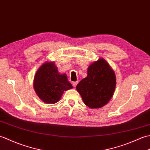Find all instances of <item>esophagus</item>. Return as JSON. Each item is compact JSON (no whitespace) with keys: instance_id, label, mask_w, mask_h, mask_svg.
I'll list each match as a JSON object with an SVG mask.
<instances>
[{"instance_id":"obj_1","label":"esophagus","mask_w":150,"mask_h":150,"mask_svg":"<svg viewBox=\"0 0 150 150\" xmlns=\"http://www.w3.org/2000/svg\"><path fill=\"white\" fill-rule=\"evenodd\" d=\"M77 84H78V81H77V82H73V83H72V84H73V87H76V86H77Z\"/></svg>"}]
</instances>
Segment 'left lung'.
I'll return each instance as SVG.
<instances>
[{
  "label": "left lung",
  "mask_w": 150,
  "mask_h": 150,
  "mask_svg": "<svg viewBox=\"0 0 150 150\" xmlns=\"http://www.w3.org/2000/svg\"><path fill=\"white\" fill-rule=\"evenodd\" d=\"M116 77L106 60L100 58L88 66L87 77L77 85L84 103L91 109L104 106L113 97Z\"/></svg>",
  "instance_id": "8db88e82"
}]
</instances>
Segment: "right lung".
Masks as SVG:
<instances>
[{
  "mask_svg": "<svg viewBox=\"0 0 150 150\" xmlns=\"http://www.w3.org/2000/svg\"><path fill=\"white\" fill-rule=\"evenodd\" d=\"M33 88L38 97L46 104H55L65 91L73 88L67 75L60 74L54 62H45L38 69L33 80Z\"/></svg>",
  "mask_w": 150,
  "mask_h": 150,
  "instance_id": "obj_1",
  "label": "right lung"
}]
</instances>
